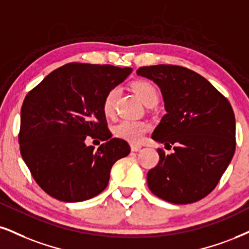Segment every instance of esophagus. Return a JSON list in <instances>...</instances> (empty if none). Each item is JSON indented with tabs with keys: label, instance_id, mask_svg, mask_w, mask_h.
<instances>
[{
	"label": "esophagus",
	"instance_id": "1",
	"mask_svg": "<svg viewBox=\"0 0 249 249\" xmlns=\"http://www.w3.org/2000/svg\"><path fill=\"white\" fill-rule=\"evenodd\" d=\"M141 148H142V146L137 145V144H131V145H130V149H131V151H133V152L140 151Z\"/></svg>",
	"mask_w": 249,
	"mask_h": 249
}]
</instances>
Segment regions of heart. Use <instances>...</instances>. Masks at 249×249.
I'll list each match as a JSON object with an SVG mask.
<instances>
[{
  "instance_id": "obj_1",
  "label": "heart",
  "mask_w": 249,
  "mask_h": 249,
  "mask_svg": "<svg viewBox=\"0 0 249 249\" xmlns=\"http://www.w3.org/2000/svg\"><path fill=\"white\" fill-rule=\"evenodd\" d=\"M131 89L137 97L142 100L144 105L157 104L159 93L156 85L148 79H139L131 84ZM118 96L116 89H112L106 93L103 101V112L106 116H110L114 112L115 99ZM149 130V124L144 121H133V120H122L114 127V135L118 139L127 142L137 144L142 142L144 135Z\"/></svg>"
}]
</instances>
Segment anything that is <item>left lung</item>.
Segmentation results:
<instances>
[{
    "instance_id": "1",
    "label": "left lung",
    "mask_w": 249,
    "mask_h": 249,
    "mask_svg": "<svg viewBox=\"0 0 249 249\" xmlns=\"http://www.w3.org/2000/svg\"><path fill=\"white\" fill-rule=\"evenodd\" d=\"M137 75L160 88L166 114L152 139L174 150L165 155L158 149V164L146 176L149 188L170 203L199 201L214 189L234 155L231 104L210 82L183 67H141Z\"/></svg>"
}]
</instances>
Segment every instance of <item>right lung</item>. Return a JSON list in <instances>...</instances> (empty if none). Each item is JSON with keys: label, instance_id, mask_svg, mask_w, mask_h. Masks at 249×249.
Masks as SVG:
<instances>
[{"label": "right lung", "instance_id": "right-lung-1", "mask_svg": "<svg viewBox=\"0 0 249 249\" xmlns=\"http://www.w3.org/2000/svg\"><path fill=\"white\" fill-rule=\"evenodd\" d=\"M131 68L68 63L46 76L26 94L18 135L20 155L36 182L52 197L81 202L108 185L110 168L130 146L110 139L103 101ZM88 136L105 140L97 150Z\"/></svg>", "mask_w": 249, "mask_h": 249}]
</instances>
